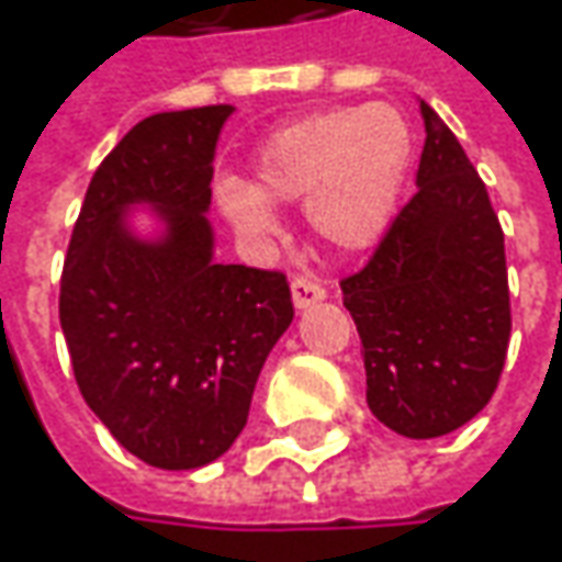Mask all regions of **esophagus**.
<instances>
[{
    "label": "esophagus",
    "instance_id": "34e87169",
    "mask_svg": "<svg viewBox=\"0 0 562 562\" xmlns=\"http://www.w3.org/2000/svg\"><path fill=\"white\" fill-rule=\"evenodd\" d=\"M289 285H292V302H295L299 311H305V307L317 305V302L327 299V289L317 280H311V277H292Z\"/></svg>",
    "mask_w": 562,
    "mask_h": 562
}]
</instances>
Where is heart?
Masks as SVG:
<instances>
[{
	"label": "heart",
	"mask_w": 562,
	"mask_h": 562,
	"mask_svg": "<svg viewBox=\"0 0 562 562\" xmlns=\"http://www.w3.org/2000/svg\"><path fill=\"white\" fill-rule=\"evenodd\" d=\"M408 162L412 128L396 106L314 112L267 137L251 184L223 182L216 207L251 248L280 233L273 207L305 204L307 226L324 245L364 251L393 223Z\"/></svg>",
	"instance_id": "b5f03b06"
}]
</instances>
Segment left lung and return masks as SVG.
Instances as JSON below:
<instances>
[{"label":"left lung","instance_id":"left-lung-1","mask_svg":"<svg viewBox=\"0 0 562 562\" xmlns=\"http://www.w3.org/2000/svg\"><path fill=\"white\" fill-rule=\"evenodd\" d=\"M418 191L374 257L342 280L368 374V408L412 437H443L491 403L509 346L506 251L487 188L422 100Z\"/></svg>","mask_w":562,"mask_h":562}]
</instances>
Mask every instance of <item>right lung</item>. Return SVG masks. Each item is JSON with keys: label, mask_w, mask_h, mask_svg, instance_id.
<instances>
[{"label": "right lung", "mask_w": 562, "mask_h": 562, "mask_svg": "<svg viewBox=\"0 0 562 562\" xmlns=\"http://www.w3.org/2000/svg\"><path fill=\"white\" fill-rule=\"evenodd\" d=\"M233 106L157 112L87 184L61 267L59 321L78 390L154 469H201L235 443L255 383L295 307L277 270L213 260L216 140ZM147 203L164 233L124 216Z\"/></svg>", "instance_id": "add662e5"}]
</instances>
